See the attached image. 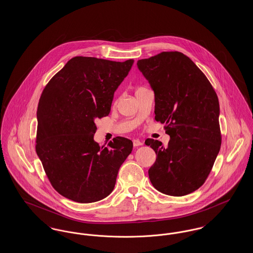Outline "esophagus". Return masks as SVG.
I'll return each instance as SVG.
<instances>
[{
    "label": "esophagus",
    "mask_w": 253,
    "mask_h": 253,
    "mask_svg": "<svg viewBox=\"0 0 253 253\" xmlns=\"http://www.w3.org/2000/svg\"><path fill=\"white\" fill-rule=\"evenodd\" d=\"M132 144H133L134 147H138V146L143 145V142H142V141H140L139 139H133V140H132Z\"/></svg>",
    "instance_id": "1"
}]
</instances>
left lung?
Segmentation results:
<instances>
[{
  "mask_svg": "<svg viewBox=\"0 0 253 253\" xmlns=\"http://www.w3.org/2000/svg\"><path fill=\"white\" fill-rule=\"evenodd\" d=\"M136 64L155 93V119L169 135L167 147L152 138L145 141L157 156L149 178L160 193H193L204 184L221 147L216 93L181 52H161Z\"/></svg>",
  "mask_w": 253,
  "mask_h": 253,
  "instance_id": "8db88e82",
  "label": "left lung"
}]
</instances>
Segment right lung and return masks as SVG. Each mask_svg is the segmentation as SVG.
I'll use <instances>...</instances> for the list:
<instances>
[{
    "instance_id": "1",
    "label": "right lung",
    "mask_w": 253,
    "mask_h": 253,
    "mask_svg": "<svg viewBox=\"0 0 253 253\" xmlns=\"http://www.w3.org/2000/svg\"><path fill=\"white\" fill-rule=\"evenodd\" d=\"M123 62L75 57L43 89L39 100L36 152L53 188L78 203L113 192L132 140L117 136L108 147L94 140L95 121L108 116L114 94L132 68Z\"/></svg>"
}]
</instances>
